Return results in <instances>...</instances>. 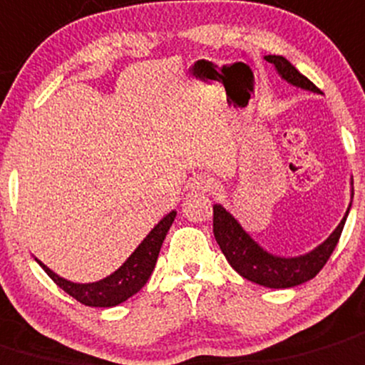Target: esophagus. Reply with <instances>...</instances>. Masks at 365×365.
<instances>
[{
    "mask_svg": "<svg viewBox=\"0 0 365 365\" xmlns=\"http://www.w3.org/2000/svg\"><path fill=\"white\" fill-rule=\"evenodd\" d=\"M212 189V180L208 176L200 175L190 180V190L192 192H208Z\"/></svg>",
    "mask_w": 365,
    "mask_h": 365,
    "instance_id": "obj_1",
    "label": "esophagus"
}]
</instances>
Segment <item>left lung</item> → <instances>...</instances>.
<instances>
[{"mask_svg":"<svg viewBox=\"0 0 365 365\" xmlns=\"http://www.w3.org/2000/svg\"><path fill=\"white\" fill-rule=\"evenodd\" d=\"M265 60L274 66L282 80H285L287 83L303 88V91H310V93H321L319 88L309 78L303 76L285 56L267 55ZM349 208H351V203H349L342 221L339 222L337 228L330 233V237L324 242H321L309 253L298 255V257H278V255L269 253L240 226V222L222 205H214V237L221 251L225 253L228 264L242 278L269 289L296 287V285L312 280L324 267L330 255L334 253L339 239H341Z\"/></svg>","mask_w":365,"mask_h":365,"instance_id":"left-lung-1","label":"left lung"}]
</instances>
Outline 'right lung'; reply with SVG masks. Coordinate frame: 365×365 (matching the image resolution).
<instances>
[{
    "instance_id": "right-lung-1",
    "label": "right lung",
    "mask_w": 365,
    "mask_h": 365,
    "mask_svg": "<svg viewBox=\"0 0 365 365\" xmlns=\"http://www.w3.org/2000/svg\"><path fill=\"white\" fill-rule=\"evenodd\" d=\"M175 217L176 210H171L168 215H164L158 221V225L144 237V240L135 247V251L126 258L125 264L100 282H93V284H74V282L58 277L56 272H53L41 260H37V258L35 260L48 272V277L62 291L73 296L76 302L83 303L87 307H103V309L115 307L119 303L126 302L128 298H132L133 294H137L146 285V282L150 280L155 264H157L158 253H160L162 242H164Z\"/></svg>"
}]
</instances>
